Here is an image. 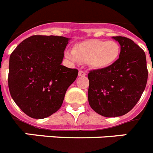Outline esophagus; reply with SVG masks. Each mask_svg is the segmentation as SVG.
<instances>
[{
	"label": "esophagus",
	"instance_id": "1",
	"mask_svg": "<svg viewBox=\"0 0 153 153\" xmlns=\"http://www.w3.org/2000/svg\"><path fill=\"white\" fill-rule=\"evenodd\" d=\"M86 73L83 71V70H79V74H78V76H86Z\"/></svg>",
	"mask_w": 153,
	"mask_h": 153
}]
</instances>
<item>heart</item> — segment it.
<instances>
[{"mask_svg": "<svg viewBox=\"0 0 153 153\" xmlns=\"http://www.w3.org/2000/svg\"><path fill=\"white\" fill-rule=\"evenodd\" d=\"M120 47L114 40L104 41L90 39L76 43L72 52L67 51L65 55L74 63H88L97 70L111 67L120 56Z\"/></svg>", "mask_w": 153, "mask_h": 153, "instance_id": "heart-1", "label": "heart"}]
</instances>
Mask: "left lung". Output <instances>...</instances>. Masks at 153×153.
<instances>
[{
    "label": "left lung",
    "instance_id": "left-lung-1",
    "mask_svg": "<svg viewBox=\"0 0 153 153\" xmlns=\"http://www.w3.org/2000/svg\"><path fill=\"white\" fill-rule=\"evenodd\" d=\"M112 38L120 45L119 59L111 67L88 74L89 104L106 117L129 113L140 100L148 79L145 52L127 37Z\"/></svg>",
    "mask_w": 153,
    "mask_h": 153
}]
</instances>
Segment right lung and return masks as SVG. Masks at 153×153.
Here are the masks:
<instances>
[{
  "mask_svg": "<svg viewBox=\"0 0 153 153\" xmlns=\"http://www.w3.org/2000/svg\"><path fill=\"white\" fill-rule=\"evenodd\" d=\"M69 38L34 35L23 40L9 60L8 87L12 99L27 116L44 119L56 113L78 75L61 64Z\"/></svg>",
  "mask_w": 153,
  "mask_h": 153,
  "instance_id": "add662e5",
  "label": "right lung"
}]
</instances>
